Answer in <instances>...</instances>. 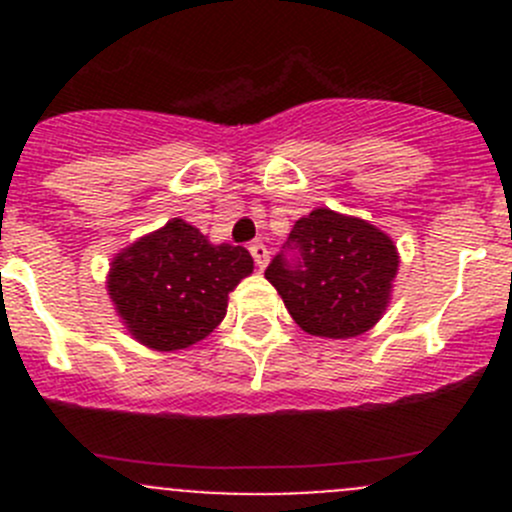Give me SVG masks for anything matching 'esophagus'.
Instances as JSON below:
<instances>
[{"label":"esophagus","mask_w":512,"mask_h":512,"mask_svg":"<svg viewBox=\"0 0 512 512\" xmlns=\"http://www.w3.org/2000/svg\"><path fill=\"white\" fill-rule=\"evenodd\" d=\"M250 255H252V260H255V265L260 267V270H265L267 260H270V252H267V247L262 245V242H252Z\"/></svg>","instance_id":"obj_1"}]
</instances>
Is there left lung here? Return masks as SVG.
Here are the masks:
<instances>
[{"instance_id":"1","label":"left lung","mask_w":512,"mask_h":512,"mask_svg":"<svg viewBox=\"0 0 512 512\" xmlns=\"http://www.w3.org/2000/svg\"><path fill=\"white\" fill-rule=\"evenodd\" d=\"M396 272L399 252L386 232L361 218L317 208L294 223L265 277L304 332L349 339L379 322Z\"/></svg>"}]
</instances>
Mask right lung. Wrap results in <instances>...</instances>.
<instances>
[{
    "instance_id": "1",
    "label": "right lung",
    "mask_w": 512,
    "mask_h": 512,
    "mask_svg": "<svg viewBox=\"0 0 512 512\" xmlns=\"http://www.w3.org/2000/svg\"><path fill=\"white\" fill-rule=\"evenodd\" d=\"M250 272L245 247L213 245L198 227L173 218L113 257L106 287L133 339L178 352L223 322L227 294Z\"/></svg>"
}]
</instances>
